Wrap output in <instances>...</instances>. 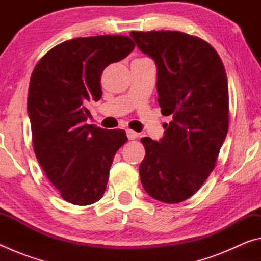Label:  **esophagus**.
Instances as JSON below:
<instances>
[{"instance_id":"obj_1","label":"esophagus","mask_w":261,"mask_h":261,"mask_svg":"<svg viewBox=\"0 0 261 261\" xmlns=\"http://www.w3.org/2000/svg\"><path fill=\"white\" fill-rule=\"evenodd\" d=\"M126 136H127V138H129L130 140H134V139L137 138V137H138V134H137V132H135L134 130L127 129L126 130Z\"/></svg>"}]
</instances>
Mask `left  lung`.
I'll list each match as a JSON object with an SVG mask.
<instances>
[{
	"instance_id": "obj_1",
	"label": "left lung",
	"mask_w": 261,
	"mask_h": 261,
	"mask_svg": "<svg viewBox=\"0 0 261 261\" xmlns=\"http://www.w3.org/2000/svg\"><path fill=\"white\" fill-rule=\"evenodd\" d=\"M130 37L155 63L158 102L162 115L173 117L159 141L141 138L140 180L154 199L176 204L199 190L227 137L226 70L214 48L193 35L132 31Z\"/></svg>"
}]
</instances>
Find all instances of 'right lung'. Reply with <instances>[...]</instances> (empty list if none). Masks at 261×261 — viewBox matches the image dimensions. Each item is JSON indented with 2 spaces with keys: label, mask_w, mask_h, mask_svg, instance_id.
Here are the masks:
<instances>
[{
  "label": "right lung",
  "mask_w": 261,
  "mask_h": 261,
  "mask_svg": "<svg viewBox=\"0 0 261 261\" xmlns=\"http://www.w3.org/2000/svg\"><path fill=\"white\" fill-rule=\"evenodd\" d=\"M124 35L76 38L53 48L35 65L28 114L34 153L61 196L74 205L101 199L124 130L86 124L87 106L101 99L100 77L134 50Z\"/></svg>",
  "instance_id": "right-lung-1"
}]
</instances>
